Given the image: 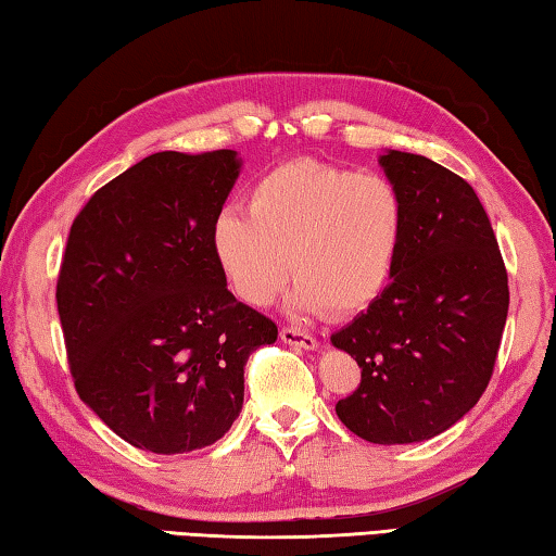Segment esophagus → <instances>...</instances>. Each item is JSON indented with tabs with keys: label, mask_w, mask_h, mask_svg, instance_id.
Wrapping results in <instances>:
<instances>
[{
	"label": "esophagus",
	"mask_w": 556,
	"mask_h": 556,
	"mask_svg": "<svg viewBox=\"0 0 556 556\" xmlns=\"http://www.w3.org/2000/svg\"><path fill=\"white\" fill-rule=\"evenodd\" d=\"M280 340L286 344H293L298 350H317V340L313 334L298 330V327H283V330H280Z\"/></svg>",
	"instance_id": "1"
}]
</instances>
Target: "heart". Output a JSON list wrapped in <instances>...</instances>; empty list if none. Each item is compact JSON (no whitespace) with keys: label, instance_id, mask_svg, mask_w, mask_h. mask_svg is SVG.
<instances>
[{"label":"heart","instance_id":"heart-1","mask_svg":"<svg viewBox=\"0 0 556 556\" xmlns=\"http://www.w3.org/2000/svg\"><path fill=\"white\" fill-rule=\"evenodd\" d=\"M406 208L387 177L293 160L249 189V212L224 206L208 243L229 288L268 305L290 273L293 305L357 315L384 293L404 241Z\"/></svg>","mask_w":556,"mask_h":556}]
</instances>
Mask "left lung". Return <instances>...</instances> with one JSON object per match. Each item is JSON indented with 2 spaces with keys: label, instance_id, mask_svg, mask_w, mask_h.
I'll return each mask as SVG.
<instances>
[{
  "label": "left lung",
  "instance_id": "obj_1",
  "mask_svg": "<svg viewBox=\"0 0 556 556\" xmlns=\"http://www.w3.org/2000/svg\"><path fill=\"white\" fill-rule=\"evenodd\" d=\"M379 165L404 199V241L384 293L330 338L362 369L334 412L369 443H418L483 396L507 320V270L466 179L399 150Z\"/></svg>",
  "mask_w": 556,
  "mask_h": 556
}]
</instances>
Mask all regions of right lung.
<instances>
[{
	"instance_id": "1",
	"label": "right lung",
	"mask_w": 556,
	"mask_h": 556,
	"mask_svg": "<svg viewBox=\"0 0 556 556\" xmlns=\"http://www.w3.org/2000/svg\"><path fill=\"white\" fill-rule=\"evenodd\" d=\"M239 172L233 150L154 152L71 226L56 303L73 384L135 448L172 456L222 439L249 354L278 340L226 288L208 243Z\"/></svg>"
}]
</instances>
